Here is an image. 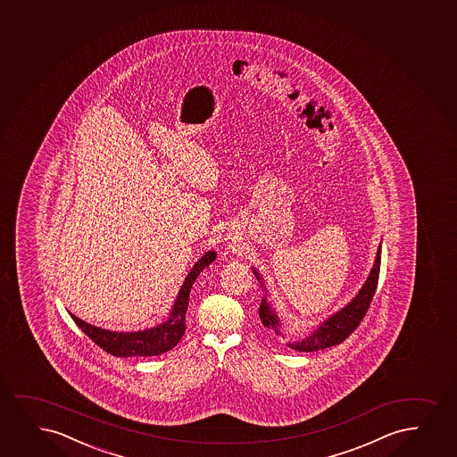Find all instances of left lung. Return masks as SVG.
I'll return each mask as SVG.
<instances>
[{
	"label": "left lung",
	"instance_id": "8db88e82",
	"mask_svg": "<svg viewBox=\"0 0 457 457\" xmlns=\"http://www.w3.org/2000/svg\"><path fill=\"white\" fill-rule=\"evenodd\" d=\"M380 248L382 246H378L371 274L361 287V293L357 294L353 302L346 304L344 310L338 311L328 320L323 321L320 327L317 328L316 331L311 336L303 338V340H299V342L287 344L291 350L299 351V353L325 350V348H329L334 345L342 344L344 340L350 337L351 334L354 333L357 327L361 325V321L363 320V317L367 316L368 308H370L372 297H374L376 289H378V272H380ZM255 276H259V274L255 272ZM259 316L262 325L266 329H270V333H274L276 336H280L278 317L276 316L274 311L270 310V306L266 303L265 299H262V303H260Z\"/></svg>",
	"mask_w": 457,
	"mask_h": 457
}]
</instances>
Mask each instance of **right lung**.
<instances>
[{
    "label": "right lung",
    "mask_w": 457,
    "mask_h": 457,
    "mask_svg": "<svg viewBox=\"0 0 457 457\" xmlns=\"http://www.w3.org/2000/svg\"><path fill=\"white\" fill-rule=\"evenodd\" d=\"M215 260L214 251L204 253L202 259L194 265L187 274V280L181 285L180 293L177 295L174 308L170 311V319L153 329H145L138 333H112L102 328L94 327L81 320L74 314L71 317L79 325V329L87 337L98 345L102 350L117 357H147V355L163 354L172 350L187 329V311L189 304V293L192 285L197 280L200 272L211 265Z\"/></svg>",
    "instance_id": "obj_1"
}]
</instances>
